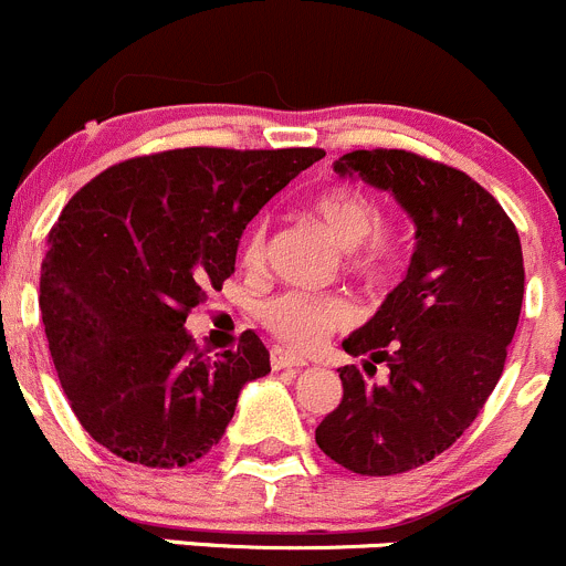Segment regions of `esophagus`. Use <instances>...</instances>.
<instances>
[{"instance_id":"esophagus-1","label":"esophagus","mask_w":566,"mask_h":566,"mask_svg":"<svg viewBox=\"0 0 566 566\" xmlns=\"http://www.w3.org/2000/svg\"><path fill=\"white\" fill-rule=\"evenodd\" d=\"M270 363H272V368H275V371H285V368H302V366H305V360H302V357L291 355V352L281 349V346H275V349L270 352Z\"/></svg>"}]
</instances>
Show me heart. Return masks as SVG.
<instances>
[{
    "label": "heart",
    "instance_id": "1",
    "mask_svg": "<svg viewBox=\"0 0 566 566\" xmlns=\"http://www.w3.org/2000/svg\"><path fill=\"white\" fill-rule=\"evenodd\" d=\"M307 214L344 248V272L363 285H385L401 270L407 255L405 228L390 217H379V206L366 189L333 184L316 192ZM266 222L259 220L242 239V261L250 270L264 264ZM261 324L291 349H313L338 329L349 327L355 307L340 294L281 291L261 302Z\"/></svg>",
    "mask_w": 566,
    "mask_h": 566
}]
</instances>
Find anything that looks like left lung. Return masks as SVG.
<instances>
[{"label":"left lung","mask_w":566,"mask_h":566,"mask_svg":"<svg viewBox=\"0 0 566 566\" xmlns=\"http://www.w3.org/2000/svg\"><path fill=\"white\" fill-rule=\"evenodd\" d=\"M335 170L394 192L418 248L377 316L344 340L366 366L338 368L344 396L316 443L352 473H407L454 446L501 379L523 307V248L501 203L443 161L374 148L344 154ZM377 361L389 379L368 386L361 371Z\"/></svg>","instance_id":"1"}]
</instances>
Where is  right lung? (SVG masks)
<instances>
[{
  "instance_id": "1",
  "label": "right lung",
  "mask_w": 566,
  "mask_h": 566,
  "mask_svg": "<svg viewBox=\"0 0 566 566\" xmlns=\"http://www.w3.org/2000/svg\"><path fill=\"white\" fill-rule=\"evenodd\" d=\"M322 148H176L117 161L49 231L41 313L82 429L120 460L187 468L270 371L253 329L211 357L184 322L237 264L248 222Z\"/></svg>"
}]
</instances>
